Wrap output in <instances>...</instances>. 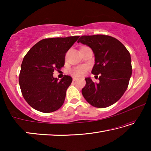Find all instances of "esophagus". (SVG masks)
Returning a JSON list of instances; mask_svg holds the SVG:
<instances>
[{
  "mask_svg": "<svg viewBox=\"0 0 151 151\" xmlns=\"http://www.w3.org/2000/svg\"><path fill=\"white\" fill-rule=\"evenodd\" d=\"M76 80H77V78H75V77H73V81H76Z\"/></svg>",
  "mask_w": 151,
  "mask_h": 151,
  "instance_id": "34e87169",
  "label": "esophagus"
}]
</instances>
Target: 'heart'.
<instances>
[{
	"label": "heart",
	"instance_id": "1",
	"mask_svg": "<svg viewBox=\"0 0 151 151\" xmlns=\"http://www.w3.org/2000/svg\"><path fill=\"white\" fill-rule=\"evenodd\" d=\"M88 70V66L86 65H81L76 66V67L73 68L72 69L70 70V73L71 75H73L74 76H76V77H80L83 75H85V73Z\"/></svg>",
	"mask_w": 151,
	"mask_h": 151
}]
</instances>
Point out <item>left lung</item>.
I'll list each match as a JSON object with an SVG mask.
<instances>
[{"label": "left lung", "mask_w": 151, "mask_h": 151, "mask_svg": "<svg viewBox=\"0 0 151 151\" xmlns=\"http://www.w3.org/2000/svg\"><path fill=\"white\" fill-rule=\"evenodd\" d=\"M78 42L93 50L95 63L92 73L100 75L99 83L91 77L85 78L86 85L82 89L84 98L97 108L112 105L121 98L129 85L132 75L131 55L119 40L108 35L82 36Z\"/></svg>", "instance_id": "8db88e82"}]
</instances>
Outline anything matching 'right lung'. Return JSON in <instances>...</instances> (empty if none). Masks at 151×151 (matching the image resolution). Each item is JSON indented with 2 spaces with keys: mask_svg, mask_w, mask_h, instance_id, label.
Segmentation results:
<instances>
[{
  "mask_svg": "<svg viewBox=\"0 0 151 151\" xmlns=\"http://www.w3.org/2000/svg\"><path fill=\"white\" fill-rule=\"evenodd\" d=\"M78 38L43 39L24 56L19 81L22 96L33 109L48 113L62 106L73 79L65 75L59 81L53 76V72L65 65L66 52Z\"/></svg>",
  "mask_w": 151,
  "mask_h": 151,
  "instance_id": "obj_1",
  "label": "right lung"
}]
</instances>
